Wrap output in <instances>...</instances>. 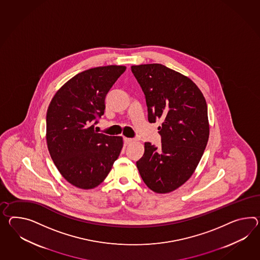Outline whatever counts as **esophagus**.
Returning a JSON list of instances; mask_svg holds the SVG:
<instances>
[{"instance_id":"esophagus-1","label":"esophagus","mask_w":260,"mask_h":260,"mask_svg":"<svg viewBox=\"0 0 260 260\" xmlns=\"http://www.w3.org/2000/svg\"><path fill=\"white\" fill-rule=\"evenodd\" d=\"M125 143L127 144V145H129V144H132L133 142H134V139L133 138H125Z\"/></svg>"}]
</instances>
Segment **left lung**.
<instances>
[{"label":"left lung","mask_w":260,"mask_h":260,"mask_svg":"<svg viewBox=\"0 0 260 260\" xmlns=\"http://www.w3.org/2000/svg\"><path fill=\"white\" fill-rule=\"evenodd\" d=\"M131 69L145 94L148 121H161V146L146 142L136 165L149 189L170 192L190 178L202 158L209 135L207 102L191 80L164 64Z\"/></svg>","instance_id":"1"}]
</instances>
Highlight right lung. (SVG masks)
Returning a JSON list of instances; mask_svg holds the SVG:
<instances>
[{
    "label": "right lung",
    "mask_w": 260,
    "mask_h": 260,
    "mask_svg": "<svg viewBox=\"0 0 260 260\" xmlns=\"http://www.w3.org/2000/svg\"><path fill=\"white\" fill-rule=\"evenodd\" d=\"M126 67L84 70L64 83L47 111V144L58 170L70 184L93 189L107 177L123 147L122 137L95 131L104 100Z\"/></svg>",
    "instance_id": "right-lung-1"
}]
</instances>
